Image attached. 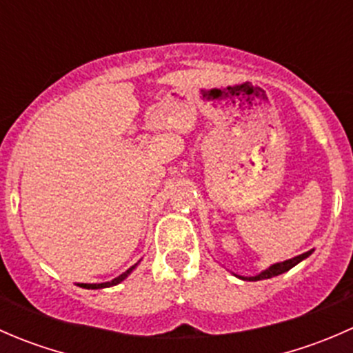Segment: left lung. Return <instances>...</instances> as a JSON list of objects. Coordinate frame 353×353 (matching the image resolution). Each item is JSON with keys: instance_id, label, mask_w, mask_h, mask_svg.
Instances as JSON below:
<instances>
[{"instance_id": "left-lung-1", "label": "left lung", "mask_w": 353, "mask_h": 353, "mask_svg": "<svg viewBox=\"0 0 353 353\" xmlns=\"http://www.w3.org/2000/svg\"><path fill=\"white\" fill-rule=\"evenodd\" d=\"M311 252L312 251H307V252H304V254L295 256V258L287 259V261H283V263H276V265L270 266L268 270H265L263 273H259L258 276H249V279H244V276H243V280H252V282H256V280H265V279H272V276H276V275H282V273H285L290 268H294V266L297 265V263H301L302 259L307 258Z\"/></svg>"}]
</instances>
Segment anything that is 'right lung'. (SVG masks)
Wrapping results in <instances>:
<instances>
[{
  "label": "right lung",
  "mask_w": 353,
  "mask_h": 353,
  "mask_svg": "<svg viewBox=\"0 0 353 353\" xmlns=\"http://www.w3.org/2000/svg\"><path fill=\"white\" fill-rule=\"evenodd\" d=\"M134 266H137V265H134ZM134 266H131V268H130V270H126V272H124L123 275H119V276H117V279L110 280V282H105V283H80V287H83V288H105V287H112V285H117V283H119V282H123V280L126 279L128 275H130V273H131V270H133Z\"/></svg>",
  "instance_id": "obj_1"
}]
</instances>
